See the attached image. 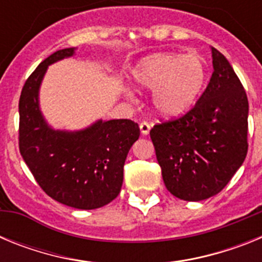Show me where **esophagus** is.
Masks as SVG:
<instances>
[{"label": "esophagus", "mask_w": 262, "mask_h": 262, "mask_svg": "<svg viewBox=\"0 0 262 262\" xmlns=\"http://www.w3.org/2000/svg\"><path fill=\"white\" fill-rule=\"evenodd\" d=\"M149 129H151V124L148 123V122H142L140 123V131H142L143 135H148L149 134Z\"/></svg>", "instance_id": "obj_1"}]
</instances>
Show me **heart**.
<instances>
[{"label": "heart", "instance_id": "1", "mask_svg": "<svg viewBox=\"0 0 262 262\" xmlns=\"http://www.w3.org/2000/svg\"><path fill=\"white\" fill-rule=\"evenodd\" d=\"M209 77L205 60L198 55L154 53L138 62L133 80L152 90V105L163 117H176L195 103Z\"/></svg>", "mask_w": 262, "mask_h": 262}]
</instances>
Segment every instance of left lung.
Segmentation results:
<instances>
[{"mask_svg":"<svg viewBox=\"0 0 262 262\" xmlns=\"http://www.w3.org/2000/svg\"><path fill=\"white\" fill-rule=\"evenodd\" d=\"M214 72L195 105L149 131L164 184L184 201L224 189L248 152V98L228 60L214 47Z\"/></svg>","mask_w":262,"mask_h":262,"instance_id":"1","label":"left lung"}]
</instances>
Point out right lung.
<instances>
[{
	"label": "right lung",
	"instance_id": "1",
	"mask_svg": "<svg viewBox=\"0 0 262 262\" xmlns=\"http://www.w3.org/2000/svg\"><path fill=\"white\" fill-rule=\"evenodd\" d=\"M73 48L53 52L32 72L20 92L19 152L47 195L62 205L93 210L117 198L123 166L140 128L129 119L98 120L84 131L64 133L47 126L38 90L48 66L72 56Z\"/></svg>",
	"mask_w": 262,
	"mask_h": 262
}]
</instances>
